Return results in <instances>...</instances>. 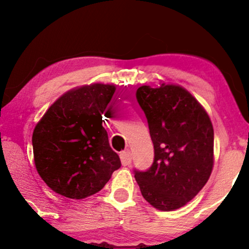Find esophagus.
<instances>
[{
  "mask_svg": "<svg viewBox=\"0 0 249 249\" xmlns=\"http://www.w3.org/2000/svg\"><path fill=\"white\" fill-rule=\"evenodd\" d=\"M120 159H121V163L122 165H129L132 161V158H131V153L129 151H125V152H122L120 154Z\"/></svg>",
  "mask_w": 249,
  "mask_h": 249,
  "instance_id": "obj_1",
  "label": "esophagus"
}]
</instances>
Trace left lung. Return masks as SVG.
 <instances>
[{
  "instance_id": "obj_1",
  "label": "left lung",
  "mask_w": 249,
  "mask_h": 249,
  "mask_svg": "<svg viewBox=\"0 0 249 249\" xmlns=\"http://www.w3.org/2000/svg\"><path fill=\"white\" fill-rule=\"evenodd\" d=\"M147 119L154 161L134 170L142 195L155 209L186 205L205 186L213 169L212 122L195 97L177 85L142 86L136 91Z\"/></svg>"
}]
</instances>
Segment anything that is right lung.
Returning <instances> with one entry per match:
<instances>
[{
	"label": "right lung",
	"instance_id": "1",
	"mask_svg": "<svg viewBox=\"0 0 249 249\" xmlns=\"http://www.w3.org/2000/svg\"><path fill=\"white\" fill-rule=\"evenodd\" d=\"M114 85L93 84L68 91L51 105L33 132L34 161L47 186L81 199L103 188L121 166L102 118Z\"/></svg>",
	"mask_w": 249,
	"mask_h": 249
}]
</instances>
